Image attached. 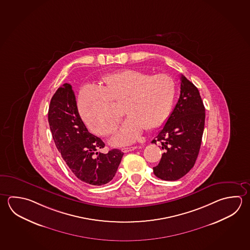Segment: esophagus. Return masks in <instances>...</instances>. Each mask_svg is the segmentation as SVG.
Listing matches in <instances>:
<instances>
[{
	"instance_id": "obj_1",
	"label": "esophagus",
	"mask_w": 250,
	"mask_h": 250,
	"mask_svg": "<svg viewBox=\"0 0 250 250\" xmlns=\"http://www.w3.org/2000/svg\"><path fill=\"white\" fill-rule=\"evenodd\" d=\"M136 146H132V147H126V148H123L122 150H123L124 153H127V152H129V151H132V150H136Z\"/></svg>"
}]
</instances>
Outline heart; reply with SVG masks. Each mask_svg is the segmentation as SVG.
Listing matches in <instances>:
<instances>
[{
	"label": "heart",
	"mask_w": 250,
	"mask_h": 250,
	"mask_svg": "<svg viewBox=\"0 0 250 250\" xmlns=\"http://www.w3.org/2000/svg\"><path fill=\"white\" fill-rule=\"evenodd\" d=\"M174 96L175 83L170 76L126 69L104 76L100 88L84 87L79 95V108L91 131L106 136L114 133L122 117L113 103L123 102L127 118L112 143L124 146L136 141L144 128L153 130L162 126Z\"/></svg>",
	"instance_id": "obj_1"
}]
</instances>
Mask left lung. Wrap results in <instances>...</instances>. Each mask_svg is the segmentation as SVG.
<instances>
[{
    "label": "left lung",
    "mask_w": 250,
    "mask_h": 250,
    "mask_svg": "<svg viewBox=\"0 0 250 250\" xmlns=\"http://www.w3.org/2000/svg\"><path fill=\"white\" fill-rule=\"evenodd\" d=\"M180 79L178 102L151 142L159 143L164 150L159 165L153 167L155 175L164 181H176L190 171L199 153L205 128V108L198 89L183 75Z\"/></svg>",
    "instance_id": "left-lung-1"
}]
</instances>
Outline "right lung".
Returning a JSON list of instances; mask_svg holds the SVG:
<instances>
[{
  "mask_svg": "<svg viewBox=\"0 0 250 250\" xmlns=\"http://www.w3.org/2000/svg\"><path fill=\"white\" fill-rule=\"evenodd\" d=\"M48 123L56 148L76 177L94 186L113 180L123 152L118 149L106 154L100 152L104 142L88 131L83 123L69 83H64L52 97Z\"/></svg>",
  "mask_w": 250,
  "mask_h": 250,
  "instance_id": "obj_1",
  "label": "right lung"
}]
</instances>
